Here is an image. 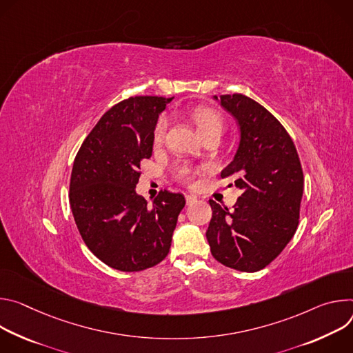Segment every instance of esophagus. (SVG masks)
<instances>
[{"label": "esophagus", "mask_w": 353, "mask_h": 353, "mask_svg": "<svg viewBox=\"0 0 353 353\" xmlns=\"http://www.w3.org/2000/svg\"><path fill=\"white\" fill-rule=\"evenodd\" d=\"M185 199H186V205H192V203L196 202V199H198V198L194 196V194H186Z\"/></svg>", "instance_id": "obj_1"}]
</instances>
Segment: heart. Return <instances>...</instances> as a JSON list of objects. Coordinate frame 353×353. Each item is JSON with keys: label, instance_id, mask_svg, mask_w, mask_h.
<instances>
[{"label": "heart", "instance_id": "1", "mask_svg": "<svg viewBox=\"0 0 353 353\" xmlns=\"http://www.w3.org/2000/svg\"><path fill=\"white\" fill-rule=\"evenodd\" d=\"M190 116L193 122L196 123L201 134H208L210 132H214V130H221L223 132V128H224V121L223 117L213 109L210 108H205V106H198V108H193L190 110ZM168 117L167 116H161L159 121H157L155 123V128H154V143L159 144L163 141L165 133H167V129H168ZM175 176L182 179V181H190L193 178V171L186 167V165H178L175 168Z\"/></svg>", "mask_w": 353, "mask_h": 353}]
</instances>
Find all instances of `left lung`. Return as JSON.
<instances>
[{
    "label": "left lung",
    "instance_id": "left-lung-1",
    "mask_svg": "<svg viewBox=\"0 0 353 353\" xmlns=\"http://www.w3.org/2000/svg\"><path fill=\"white\" fill-rule=\"evenodd\" d=\"M239 122L241 137L221 178L234 176L241 196L231 210L209 201L206 231L212 255L241 272H256L275 259L299 225L304 176L294 143L282 123L254 99L220 95Z\"/></svg>",
    "mask_w": 353,
    "mask_h": 353
}]
</instances>
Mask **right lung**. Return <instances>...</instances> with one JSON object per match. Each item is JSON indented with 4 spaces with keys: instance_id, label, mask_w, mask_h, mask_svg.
<instances>
[{
    "instance_id": "right-lung-1",
    "label": "right lung",
    "mask_w": 353,
    "mask_h": 353,
    "mask_svg": "<svg viewBox=\"0 0 353 353\" xmlns=\"http://www.w3.org/2000/svg\"><path fill=\"white\" fill-rule=\"evenodd\" d=\"M171 101L132 97L116 103L75 155L68 198L77 228L90 251L117 270L160 263L185 206L181 193L161 190L152 206L136 193L140 163L151 157L155 123Z\"/></svg>"
}]
</instances>
